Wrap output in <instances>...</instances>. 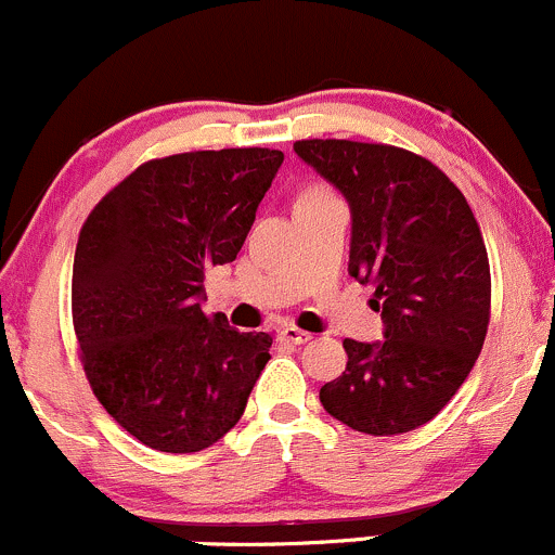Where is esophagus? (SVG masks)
<instances>
[{
  "instance_id": "esophagus-1",
  "label": "esophagus",
  "mask_w": 555,
  "mask_h": 555,
  "mask_svg": "<svg viewBox=\"0 0 555 555\" xmlns=\"http://www.w3.org/2000/svg\"><path fill=\"white\" fill-rule=\"evenodd\" d=\"M278 336H280V341L296 344V347H299V344H307L309 338H312V333L301 331V327H296V325H283L278 331Z\"/></svg>"
}]
</instances>
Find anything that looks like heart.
Wrapping results in <instances>:
<instances>
[{
    "label": "heart",
    "mask_w": 555,
    "mask_h": 555,
    "mask_svg": "<svg viewBox=\"0 0 555 555\" xmlns=\"http://www.w3.org/2000/svg\"><path fill=\"white\" fill-rule=\"evenodd\" d=\"M331 198H336V195H333L327 188H323V184H309V188L301 190L296 204H320V201H331Z\"/></svg>",
    "instance_id": "obj_1"
}]
</instances>
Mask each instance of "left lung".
I'll return each instance as SVG.
<instances>
[{"instance_id": "8db88e82", "label": "left lung", "mask_w": 555, "mask_h": 555, "mask_svg": "<svg viewBox=\"0 0 555 555\" xmlns=\"http://www.w3.org/2000/svg\"><path fill=\"white\" fill-rule=\"evenodd\" d=\"M294 151L349 201V275L373 285L384 320V341H344L347 371L320 402L371 437L413 431L455 397L485 347L492 280L479 222L442 169L402 147L299 140Z\"/></svg>"}]
</instances>
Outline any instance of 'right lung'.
<instances>
[{"mask_svg": "<svg viewBox=\"0 0 555 555\" xmlns=\"http://www.w3.org/2000/svg\"><path fill=\"white\" fill-rule=\"evenodd\" d=\"M283 153L224 147L147 160L92 208L70 309L94 397L158 452H198L241 421L270 333L206 314L204 280L230 264Z\"/></svg>", "mask_w": 555, "mask_h": 555, "instance_id": "obj_1", "label": "right lung"}]
</instances>
